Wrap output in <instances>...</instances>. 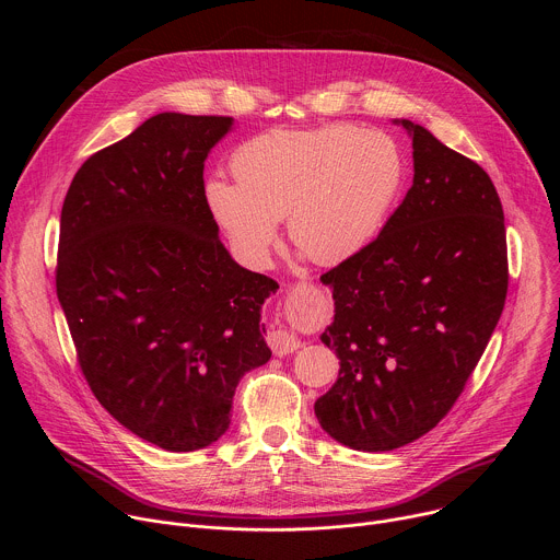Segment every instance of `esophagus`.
Wrapping results in <instances>:
<instances>
[{
	"label": "esophagus",
	"instance_id": "1",
	"mask_svg": "<svg viewBox=\"0 0 560 560\" xmlns=\"http://www.w3.org/2000/svg\"><path fill=\"white\" fill-rule=\"evenodd\" d=\"M268 346H270V350H272L277 357H285V354L296 352L299 346H301V341H299L292 332L277 328V330L268 332Z\"/></svg>",
	"mask_w": 560,
	"mask_h": 560
}]
</instances>
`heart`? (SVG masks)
Returning a JSON list of instances; mask_svg holds the SVG:
<instances>
[{
	"label": "heart",
	"instance_id": "heart-1",
	"mask_svg": "<svg viewBox=\"0 0 560 560\" xmlns=\"http://www.w3.org/2000/svg\"><path fill=\"white\" fill-rule=\"evenodd\" d=\"M236 182H206V203L234 250L264 266L279 221L312 261L343 264L381 232L406 182L396 141L359 126L275 130L234 152Z\"/></svg>",
	"mask_w": 560,
	"mask_h": 560
}]
</instances>
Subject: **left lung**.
I'll return each instance as SVG.
<instances>
[{
  "label": "left lung",
  "instance_id": "left-lung-1",
  "mask_svg": "<svg viewBox=\"0 0 560 560\" xmlns=\"http://www.w3.org/2000/svg\"><path fill=\"white\" fill-rule=\"evenodd\" d=\"M415 182L374 242L322 275L335 322L322 341L339 378L314 415L339 443L387 452L428 434L456 404L508 296L499 192L471 159L410 119Z\"/></svg>",
  "mask_w": 560,
  "mask_h": 560
}]
</instances>
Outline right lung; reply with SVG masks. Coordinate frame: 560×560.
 Listing matches in <instances>:
<instances>
[{"mask_svg": "<svg viewBox=\"0 0 560 560\" xmlns=\"http://www.w3.org/2000/svg\"><path fill=\"white\" fill-rule=\"evenodd\" d=\"M230 128L159 113L89 156L61 208L55 281L79 368L168 452L221 439L238 381L272 357L259 322L279 283L230 257L206 203L203 162Z\"/></svg>", "mask_w": 560, "mask_h": 560, "instance_id": "right-lung-1", "label": "right lung"}]
</instances>
